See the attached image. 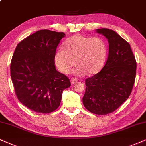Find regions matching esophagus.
<instances>
[{"instance_id":"esophagus-1","label":"esophagus","mask_w":146,"mask_h":146,"mask_svg":"<svg viewBox=\"0 0 146 146\" xmlns=\"http://www.w3.org/2000/svg\"><path fill=\"white\" fill-rule=\"evenodd\" d=\"M78 81V79L76 78H72L71 79V84H75V83H77Z\"/></svg>"}]
</instances>
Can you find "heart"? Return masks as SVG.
<instances>
[{
  "label": "heart",
  "mask_w": 146,
  "mask_h": 146,
  "mask_svg": "<svg viewBox=\"0 0 146 146\" xmlns=\"http://www.w3.org/2000/svg\"><path fill=\"white\" fill-rule=\"evenodd\" d=\"M63 45L64 47L58 48L55 55V64L60 71L69 73L77 63V75L87 73L93 75L99 73L104 67L107 47L101 38L75 35L66 40Z\"/></svg>",
  "instance_id": "obj_1"
}]
</instances>
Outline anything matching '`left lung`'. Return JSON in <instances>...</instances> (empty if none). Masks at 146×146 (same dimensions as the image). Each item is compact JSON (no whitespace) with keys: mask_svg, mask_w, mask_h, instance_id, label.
I'll list each match as a JSON object with an SVG mask.
<instances>
[{"mask_svg":"<svg viewBox=\"0 0 146 146\" xmlns=\"http://www.w3.org/2000/svg\"><path fill=\"white\" fill-rule=\"evenodd\" d=\"M109 42V54L102 71L85 79V108L93 113L106 115L115 111L131 94L136 75V61L130 44L115 31L96 29Z\"/></svg>","mask_w":146,"mask_h":146,"instance_id":"left-lung-1","label":"left lung"}]
</instances>
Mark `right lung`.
Masks as SVG:
<instances>
[{"instance_id": "obj_1", "label": "right lung", "mask_w": 146, "mask_h": 146, "mask_svg": "<svg viewBox=\"0 0 146 146\" xmlns=\"http://www.w3.org/2000/svg\"><path fill=\"white\" fill-rule=\"evenodd\" d=\"M63 32L36 31L17 44L11 63V76L19 100L35 112L48 113L59 108L69 79L55 68L56 49Z\"/></svg>"}]
</instances>
